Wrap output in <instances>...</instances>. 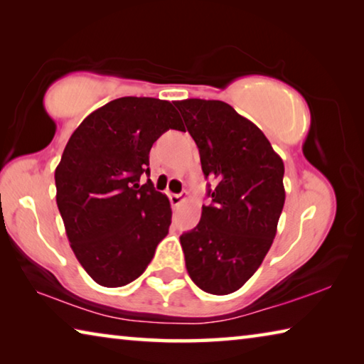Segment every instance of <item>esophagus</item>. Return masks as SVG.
I'll use <instances>...</instances> for the list:
<instances>
[{"label":"esophagus","instance_id":"1","mask_svg":"<svg viewBox=\"0 0 364 364\" xmlns=\"http://www.w3.org/2000/svg\"><path fill=\"white\" fill-rule=\"evenodd\" d=\"M186 199H188L186 191H184V193H180V194H171L170 196V202H171V205H173V207L181 205Z\"/></svg>","mask_w":364,"mask_h":364}]
</instances>
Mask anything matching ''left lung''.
<instances>
[{"instance_id": "obj_1", "label": "left lung", "mask_w": 364, "mask_h": 364, "mask_svg": "<svg viewBox=\"0 0 364 364\" xmlns=\"http://www.w3.org/2000/svg\"><path fill=\"white\" fill-rule=\"evenodd\" d=\"M200 154L212 204L180 236L186 269L204 292H236L273 244L286 200L284 164L255 123L223 101H175Z\"/></svg>"}]
</instances>
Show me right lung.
<instances>
[{
	"instance_id": "1",
	"label": "right lung",
	"mask_w": 364,
	"mask_h": 364,
	"mask_svg": "<svg viewBox=\"0 0 364 364\" xmlns=\"http://www.w3.org/2000/svg\"><path fill=\"white\" fill-rule=\"evenodd\" d=\"M183 130L170 101L119 97L80 123L56 167V202L77 260L104 287L130 284L144 273L168 234V197L154 189L152 144Z\"/></svg>"
}]
</instances>
